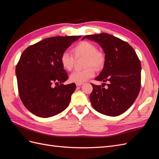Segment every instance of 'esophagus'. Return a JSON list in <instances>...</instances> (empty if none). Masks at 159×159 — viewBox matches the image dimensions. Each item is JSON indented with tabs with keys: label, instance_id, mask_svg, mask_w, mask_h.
<instances>
[{
	"label": "esophagus",
	"instance_id": "34e87169",
	"mask_svg": "<svg viewBox=\"0 0 159 159\" xmlns=\"http://www.w3.org/2000/svg\"><path fill=\"white\" fill-rule=\"evenodd\" d=\"M75 84H76V85H77V86H80V85H82L83 84H82V83H76Z\"/></svg>",
	"mask_w": 159,
	"mask_h": 159
}]
</instances>
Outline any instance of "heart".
<instances>
[{
    "instance_id": "obj_1",
    "label": "heart",
    "mask_w": 159,
    "mask_h": 159,
    "mask_svg": "<svg viewBox=\"0 0 159 159\" xmlns=\"http://www.w3.org/2000/svg\"><path fill=\"white\" fill-rule=\"evenodd\" d=\"M75 58L85 57V67L86 68L81 71H75L70 76V80L74 83H84L95 75V70L102 68L105 57L102 53L98 51V48L89 42L83 41L77 44L72 50ZM60 64L65 70L70 71L74 66V56L68 52H64L60 56ZM94 67L93 68L92 66Z\"/></svg>"
}]
</instances>
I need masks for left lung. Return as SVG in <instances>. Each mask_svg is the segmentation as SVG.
Instances as JSON below:
<instances>
[{"mask_svg":"<svg viewBox=\"0 0 159 159\" xmlns=\"http://www.w3.org/2000/svg\"><path fill=\"white\" fill-rule=\"evenodd\" d=\"M85 38L98 42L103 48L105 54L104 67L95 80L109 83L107 89L91 84V105L99 113L118 116L131 106L140 91V60L127 42L114 36L102 33L85 36L82 40Z\"/></svg>","mask_w":159,"mask_h":159,"instance_id":"obj_1","label":"left lung"}]
</instances>
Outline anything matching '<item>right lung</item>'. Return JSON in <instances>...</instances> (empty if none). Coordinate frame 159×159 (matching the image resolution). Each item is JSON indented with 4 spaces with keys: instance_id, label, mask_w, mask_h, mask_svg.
I'll return each mask as SVG.
<instances>
[{
    "instance_id": "obj_1",
    "label": "right lung",
    "mask_w": 159,
    "mask_h": 159,
    "mask_svg": "<svg viewBox=\"0 0 159 159\" xmlns=\"http://www.w3.org/2000/svg\"><path fill=\"white\" fill-rule=\"evenodd\" d=\"M81 36L48 38L28 46L16 67L18 93L25 107L38 117L48 118L69 105L76 85L68 79L60 56ZM61 84L54 87V84Z\"/></svg>"
}]
</instances>
